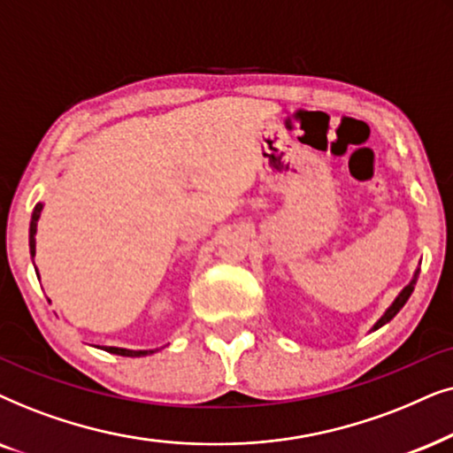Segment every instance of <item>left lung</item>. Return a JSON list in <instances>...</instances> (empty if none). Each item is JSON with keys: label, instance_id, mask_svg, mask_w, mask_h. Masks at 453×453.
Listing matches in <instances>:
<instances>
[{"label": "left lung", "instance_id": "left-lung-1", "mask_svg": "<svg viewBox=\"0 0 453 453\" xmlns=\"http://www.w3.org/2000/svg\"><path fill=\"white\" fill-rule=\"evenodd\" d=\"M418 273H420V269H418V267H416V271H414V275H412V280H410V283H408V286H406V288H403L400 294H397V296H395V300H394V303H391V304H389V309L383 312V315H381V319H379V321H377L375 325H372V327H371V331H377L379 327H383V325H388V323L391 321V319H394V317L397 315V312H400V311H402V306L408 303L410 294H412V292H414V286H416V280H418Z\"/></svg>", "mask_w": 453, "mask_h": 453}]
</instances>
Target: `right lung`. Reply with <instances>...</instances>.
<instances>
[{
  "instance_id": "add662e5",
  "label": "right lung",
  "mask_w": 453,
  "mask_h": 453,
  "mask_svg": "<svg viewBox=\"0 0 453 453\" xmlns=\"http://www.w3.org/2000/svg\"><path fill=\"white\" fill-rule=\"evenodd\" d=\"M41 211H43V203H37V204H35L33 217H30V227H28L30 257H35V244H37V240H35V234H37V221L41 217ZM37 275H39V271H37ZM96 348L105 349V352H110V354H118V357H130V358L149 357V354L157 352V349H128V348H116V346H96Z\"/></svg>"
}]
</instances>
